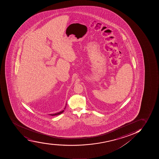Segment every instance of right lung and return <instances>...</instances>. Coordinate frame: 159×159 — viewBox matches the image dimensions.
<instances>
[{"label":"right lung","instance_id":"obj_1","mask_svg":"<svg viewBox=\"0 0 159 159\" xmlns=\"http://www.w3.org/2000/svg\"><path fill=\"white\" fill-rule=\"evenodd\" d=\"M64 111V110L61 111L59 112V113H56V114H50V115H51V116H56V115H58L61 114V113H63Z\"/></svg>","mask_w":159,"mask_h":159}]
</instances>
